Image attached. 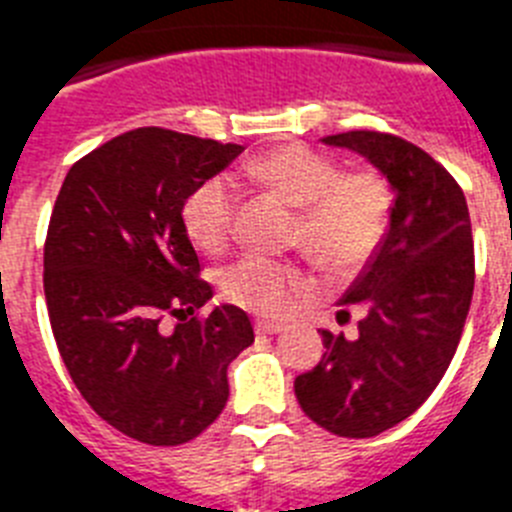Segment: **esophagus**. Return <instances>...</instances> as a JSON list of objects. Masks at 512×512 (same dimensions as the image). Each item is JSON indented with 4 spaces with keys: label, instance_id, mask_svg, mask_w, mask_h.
Returning <instances> with one entry per match:
<instances>
[{
    "label": "esophagus",
    "instance_id": "obj_1",
    "mask_svg": "<svg viewBox=\"0 0 512 512\" xmlns=\"http://www.w3.org/2000/svg\"><path fill=\"white\" fill-rule=\"evenodd\" d=\"M255 330L257 333H263V336H276V333H281L283 330V325L281 322H273V320H257Z\"/></svg>",
    "mask_w": 512,
    "mask_h": 512
}]
</instances>
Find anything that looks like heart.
I'll return each instance as SVG.
<instances>
[{
    "instance_id": "heart-1",
    "label": "heart",
    "mask_w": 512,
    "mask_h": 512,
    "mask_svg": "<svg viewBox=\"0 0 512 512\" xmlns=\"http://www.w3.org/2000/svg\"><path fill=\"white\" fill-rule=\"evenodd\" d=\"M244 174L296 208L291 244L330 273L362 268L388 231L393 187L377 169L343 171L330 156L291 143L249 161ZM234 210V182L208 176L184 200V231L197 249L221 252L234 229ZM218 283L229 302L260 315H283L309 291L307 276L296 265L260 255L223 268Z\"/></svg>"
}]
</instances>
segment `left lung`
Segmentation results:
<instances>
[{"label":"left lung","instance_id":"1","mask_svg":"<svg viewBox=\"0 0 512 512\" xmlns=\"http://www.w3.org/2000/svg\"><path fill=\"white\" fill-rule=\"evenodd\" d=\"M367 158L393 187L390 229L338 302L364 309L354 341L322 330L325 354L294 380L304 414L338 437H375L414 414L442 380L474 294V242L463 190L403 137L354 130L322 137Z\"/></svg>","mask_w":512,"mask_h":512}]
</instances>
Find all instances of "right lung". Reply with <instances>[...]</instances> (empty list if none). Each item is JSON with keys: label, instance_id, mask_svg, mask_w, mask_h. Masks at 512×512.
Returning a JSON list of instances; mask_svg holds the SVG:
<instances>
[{"label": "right lung", "instance_id": "1", "mask_svg": "<svg viewBox=\"0 0 512 512\" xmlns=\"http://www.w3.org/2000/svg\"><path fill=\"white\" fill-rule=\"evenodd\" d=\"M242 145L161 127L124 132L67 171L44 247V294L62 362L122 435L182 445L229 401L226 369L255 341L247 312L200 276L182 205ZM182 316L174 331L160 320ZM191 320L187 321L186 317Z\"/></svg>", "mask_w": 512, "mask_h": 512}]
</instances>
